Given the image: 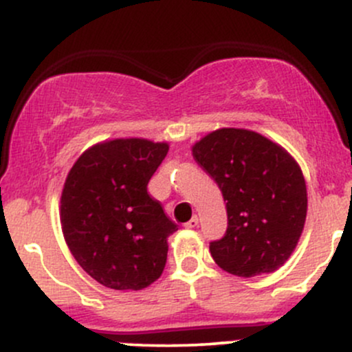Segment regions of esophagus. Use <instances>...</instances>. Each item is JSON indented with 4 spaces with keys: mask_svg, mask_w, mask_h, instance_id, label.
I'll return each instance as SVG.
<instances>
[{
    "mask_svg": "<svg viewBox=\"0 0 352 352\" xmlns=\"http://www.w3.org/2000/svg\"><path fill=\"white\" fill-rule=\"evenodd\" d=\"M197 226H199V217L194 215V217H192L187 223H185V229H195Z\"/></svg>",
    "mask_w": 352,
    "mask_h": 352,
    "instance_id": "obj_1",
    "label": "esophagus"
}]
</instances>
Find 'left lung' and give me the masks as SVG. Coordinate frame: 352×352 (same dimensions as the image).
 I'll return each mask as SVG.
<instances>
[{
    "mask_svg": "<svg viewBox=\"0 0 352 352\" xmlns=\"http://www.w3.org/2000/svg\"><path fill=\"white\" fill-rule=\"evenodd\" d=\"M192 155L222 192L227 230L210 242L215 264L239 277L274 272L302 234L307 190L300 167L280 145L244 129H220Z\"/></svg>",
    "mask_w": 352,
    "mask_h": 352,
    "instance_id": "left-lung-1",
    "label": "left lung"
}]
</instances>
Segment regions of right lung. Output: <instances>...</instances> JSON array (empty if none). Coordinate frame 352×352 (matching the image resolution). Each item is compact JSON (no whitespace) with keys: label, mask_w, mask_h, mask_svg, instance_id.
<instances>
[{"label":"right lung","mask_w":352,"mask_h":352,"mask_svg":"<svg viewBox=\"0 0 352 352\" xmlns=\"http://www.w3.org/2000/svg\"><path fill=\"white\" fill-rule=\"evenodd\" d=\"M167 144L115 138L82 153L61 192L65 241L82 269L115 291H140L162 276L177 223L146 185Z\"/></svg>","instance_id":"add662e5"}]
</instances>
